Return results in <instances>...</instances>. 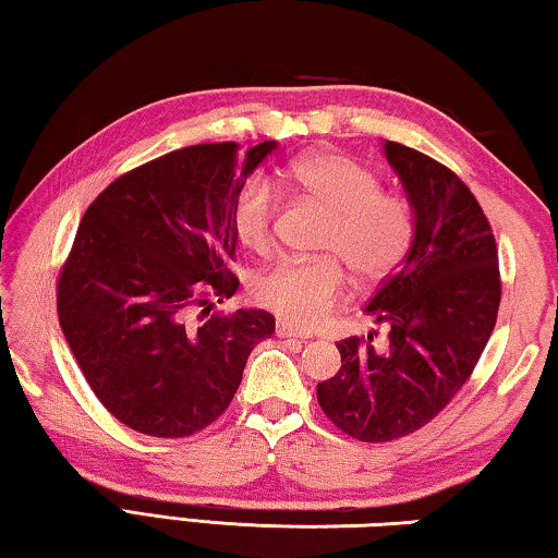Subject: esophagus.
Listing matches in <instances>:
<instances>
[{"label":"esophagus","instance_id":"obj_1","mask_svg":"<svg viewBox=\"0 0 558 558\" xmlns=\"http://www.w3.org/2000/svg\"><path fill=\"white\" fill-rule=\"evenodd\" d=\"M278 337H292V339H310V332H305V329H300L295 325L290 323H278Z\"/></svg>","mask_w":558,"mask_h":558}]
</instances>
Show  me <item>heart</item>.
Masks as SVG:
<instances>
[{
  "instance_id": "heart-1",
  "label": "heart",
  "mask_w": 558,
  "mask_h": 558,
  "mask_svg": "<svg viewBox=\"0 0 558 558\" xmlns=\"http://www.w3.org/2000/svg\"><path fill=\"white\" fill-rule=\"evenodd\" d=\"M278 182L329 209L319 258L286 256L253 278V298L298 327H313L332 313L349 288L344 257L364 280L389 276L409 253L415 235L413 204L384 192L379 177L356 159L319 153L295 159ZM278 219V196L268 179L253 177L233 199L231 223L245 248H270ZM339 255L343 257L338 258Z\"/></svg>"
}]
</instances>
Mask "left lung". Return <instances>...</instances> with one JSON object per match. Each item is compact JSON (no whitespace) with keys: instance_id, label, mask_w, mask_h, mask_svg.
I'll list each match as a JSON object with an SVG mask.
<instances>
[{"instance_id":"obj_1","label":"left lung","mask_w":558,"mask_h":558,"mask_svg":"<svg viewBox=\"0 0 558 558\" xmlns=\"http://www.w3.org/2000/svg\"><path fill=\"white\" fill-rule=\"evenodd\" d=\"M384 153L415 211L401 268L366 307L391 325L389 339L337 342L342 366L317 384L327 418L362 442L409 436L446 409L475 369L502 298L493 226L468 184L413 147L386 143Z\"/></svg>"}]
</instances>
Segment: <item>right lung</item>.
Listing matches in <instances>:
<instances>
[{
  "label": "right lung",
  "instance_id": "1",
  "mask_svg": "<svg viewBox=\"0 0 558 558\" xmlns=\"http://www.w3.org/2000/svg\"><path fill=\"white\" fill-rule=\"evenodd\" d=\"M272 149H174L118 177L83 214L56 310L93 393L128 428L186 438L211 426L253 347L276 332L266 310L209 315L239 288L233 199Z\"/></svg>",
  "mask_w": 558,
  "mask_h": 558
}]
</instances>
